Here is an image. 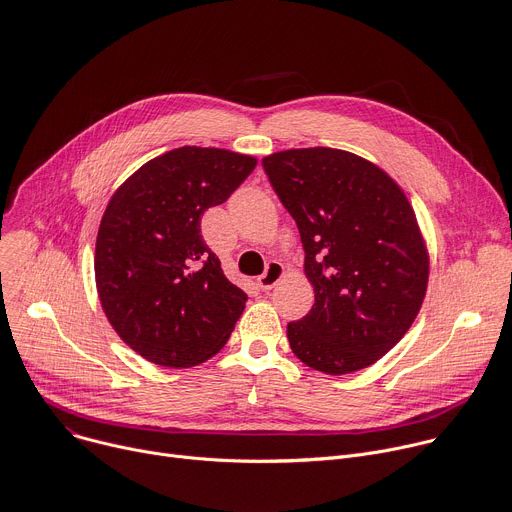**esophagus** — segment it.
<instances>
[{
  "instance_id": "esophagus-1",
  "label": "esophagus",
  "mask_w": 512,
  "mask_h": 512,
  "mask_svg": "<svg viewBox=\"0 0 512 512\" xmlns=\"http://www.w3.org/2000/svg\"><path fill=\"white\" fill-rule=\"evenodd\" d=\"M284 273H286V269H284V265H282L280 261H269V263H267V267H265V271L257 277V286H259V290L269 292L277 282L282 280Z\"/></svg>"
}]
</instances>
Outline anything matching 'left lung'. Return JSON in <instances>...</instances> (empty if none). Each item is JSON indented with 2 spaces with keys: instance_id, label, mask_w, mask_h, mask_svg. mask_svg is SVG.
Listing matches in <instances>:
<instances>
[{
  "instance_id": "1",
  "label": "left lung",
  "mask_w": 512,
  "mask_h": 512,
  "mask_svg": "<svg viewBox=\"0 0 512 512\" xmlns=\"http://www.w3.org/2000/svg\"><path fill=\"white\" fill-rule=\"evenodd\" d=\"M273 192L296 220L314 306L288 324L294 355L329 376L376 363L421 310L429 255L410 202L380 167L312 147L265 157Z\"/></svg>"
}]
</instances>
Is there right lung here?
I'll list each match as a JSON object with an SVG mask.
<instances>
[{"label":"right lung","instance_id":"obj_1","mask_svg":"<svg viewBox=\"0 0 512 512\" xmlns=\"http://www.w3.org/2000/svg\"><path fill=\"white\" fill-rule=\"evenodd\" d=\"M257 159L173 149L112 196L96 241V286L120 339L151 363L192 367L216 355L245 310L200 235L204 212L230 198Z\"/></svg>","mask_w":512,"mask_h":512}]
</instances>
